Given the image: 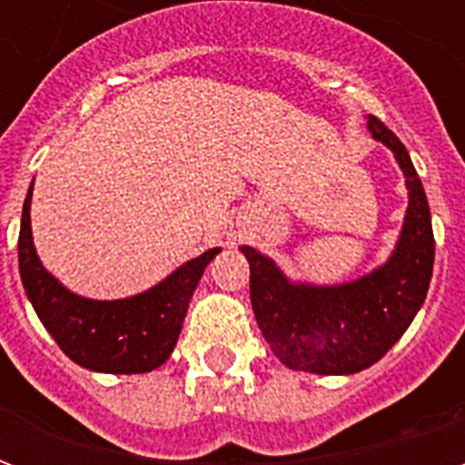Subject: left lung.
Instances as JSON below:
<instances>
[{"label":"left lung","mask_w":465,"mask_h":465,"mask_svg":"<svg viewBox=\"0 0 465 465\" xmlns=\"http://www.w3.org/2000/svg\"><path fill=\"white\" fill-rule=\"evenodd\" d=\"M369 129L396 153L409 186L401 242L386 266L359 282L331 289L296 286L252 246V306L259 329L279 359L309 373H356L373 366L399 341L426 299L433 272V229L426 192L406 146L379 116Z\"/></svg>","instance_id":"left-lung-1"}]
</instances>
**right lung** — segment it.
<instances>
[{"mask_svg":"<svg viewBox=\"0 0 465 465\" xmlns=\"http://www.w3.org/2000/svg\"><path fill=\"white\" fill-rule=\"evenodd\" d=\"M29 203L32 189L26 193L19 229V273L36 316L59 349L79 366L104 373L159 369L172 356L193 289L219 249L186 262L152 292L124 302H92L66 292L39 263L32 243Z\"/></svg>","mask_w":465,"mask_h":465,"instance_id":"add662e5","label":"right lung"}]
</instances>
